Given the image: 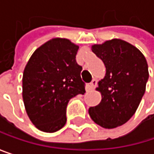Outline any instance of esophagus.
Segmentation results:
<instances>
[{"mask_svg": "<svg viewBox=\"0 0 154 154\" xmlns=\"http://www.w3.org/2000/svg\"><path fill=\"white\" fill-rule=\"evenodd\" d=\"M96 85H97V80H96L95 78H94V79L91 81V83L89 84V86H90L91 89H94Z\"/></svg>", "mask_w": 154, "mask_h": 154, "instance_id": "1", "label": "esophagus"}]
</instances>
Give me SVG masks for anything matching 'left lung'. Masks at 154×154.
I'll return each instance as SVG.
<instances>
[{
    "label": "left lung",
    "instance_id": "left-lung-1",
    "mask_svg": "<svg viewBox=\"0 0 154 154\" xmlns=\"http://www.w3.org/2000/svg\"><path fill=\"white\" fill-rule=\"evenodd\" d=\"M92 51L103 61L106 74L96 88L102 101L88 112L99 126L114 128L128 121L138 108L149 78L147 61L137 47L120 39L94 45Z\"/></svg>",
    "mask_w": 154,
    "mask_h": 154
}]
</instances>
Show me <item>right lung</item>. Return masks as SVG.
<instances>
[{
  "instance_id": "obj_1",
  "label": "right lung",
  "mask_w": 154,
  "mask_h": 154,
  "mask_svg": "<svg viewBox=\"0 0 154 154\" xmlns=\"http://www.w3.org/2000/svg\"><path fill=\"white\" fill-rule=\"evenodd\" d=\"M79 47L65 38H53L35 51L23 73L26 111L41 131L53 133L64 127L69 100L84 94L82 67L76 60Z\"/></svg>"
}]
</instances>
